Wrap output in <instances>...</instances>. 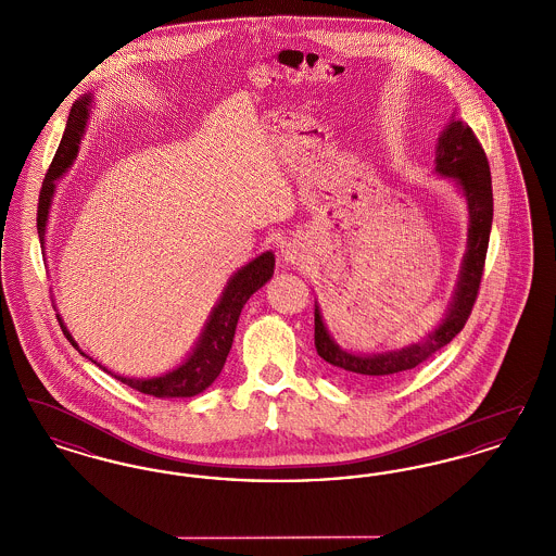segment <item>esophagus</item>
Here are the masks:
<instances>
[{
    "instance_id": "1",
    "label": "esophagus",
    "mask_w": 556,
    "mask_h": 556,
    "mask_svg": "<svg viewBox=\"0 0 556 556\" xmlns=\"http://www.w3.org/2000/svg\"><path fill=\"white\" fill-rule=\"evenodd\" d=\"M283 256H286V261L291 263V265H298V263L302 261V252H300V248H295V245H288L286 252H283Z\"/></svg>"
}]
</instances>
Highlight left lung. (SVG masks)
Returning <instances> with one entry per match:
<instances>
[{
  "label": "left lung",
  "instance_id": "8db88e82",
  "mask_svg": "<svg viewBox=\"0 0 556 556\" xmlns=\"http://www.w3.org/2000/svg\"><path fill=\"white\" fill-rule=\"evenodd\" d=\"M435 170L458 181L463 189L467 204H469V241L467 254L460 270V281L450 304L448 315L442 325L429 333L421 344L408 345L396 352L372 354V356H358L344 352L336 344L315 308V345L318 356L329 363L336 370H340L348 379L367 383V386H381L388 381H396L404 372L419 367L431 354L440 348L450 344L465 327L467 318L471 317L476 304L485 254L492 231V216H494V198H492V177L488 156L479 143L473 129L463 121H452L448 129L442 132L435 154Z\"/></svg>",
  "mask_w": 556,
  "mask_h": 556
}]
</instances>
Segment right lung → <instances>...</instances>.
I'll use <instances>...</instances> for the list:
<instances>
[{"mask_svg":"<svg viewBox=\"0 0 556 556\" xmlns=\"http://www.w3.org/2000/svg\"><path fill=\"white\" fill-rule=\"evenodd\" d=\"M87 121V98L75 102L68 116V125L62 135V141L58 146V152L53 156L52 164L48 168V175L43 179V186L39 191V206H37V231L39 239L43 243L46 236V220H48V211L52 202L53 179H58L77 156L79 150V139L83 135V127ZM273 266H275V256L270 252H265L250 265L243 266L236 273V277L229 281V286L223 291L220 302L212 311L211 320L204 327V333L200 342L195 345L193 354L187 358L186 363L179 369L173 372H166L162 377L154 379H129L114 375L121 383L129 386L132 390L156 397H189L204 392L212 381L218 377V372L225 367L227 354L233 344L238 318L241 315L243 304L250 300L254 291L261 290L266 281L273 277ZM60 327L64 336L71 340V344L79 350L66 327L60 320ZM83 354V352H80ZM104 369V367H102ZM106 370V369H104Z\"/></svg>","mask_w":556,"mask_h":556,"instance_id":"1","label":"right lung"}]
</instances>
